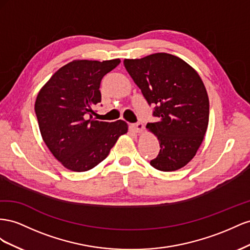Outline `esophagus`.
Here are the masks:
<instances>
[{
	"instance_id": "1",
	"label": "esophagus",
	"mask_w": 250,
	"mask_h": 250,
	"mask_svg": "<svg viewBox=\"0 0 250 250\" xmlns=\"http://www.w3.org/2000/svg\"><path fill=\"white\" fill-rule=\"evenodd\" d=\"M131 129H132V131H133V132L139 134V133H141V132H142V130H144V125L140 124V123H138V124H134V125H131Z\"/></svg>"
}]
</instances>
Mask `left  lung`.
<instances>
[{"label": "left lung", "instance_id": "obj_1", "mask_svg": "<svg viewBox=\"0 0 250 250\" xmlns=\"http://www.w3.org/2000/svg\"><path fill=\"white\" fill-rule=\"evenodd\" d=\"M124 65L148 104H156L158 121L146 129L160 151L149 163L162 172L180 169L194 158L208 130L209 102L201 77L187 62L165 52L125 59Z\"/></svg>", "mask_w": 250, "mask_h": 250}]
</instances>
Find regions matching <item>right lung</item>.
<instances>
[{
	"instance_id": "add662e5",
	"label": "right lung",
	"mask_w": 250,
	"mask_h": 250,
	"mask_svg": "<svg viewBox=\"0 0 250 250\" xmlns=\"http://www.w3.org/2000/svg\"><path fill=\"white\" fill-rule=\"evenodd\" d=\"M120 60H75L60 68L40 90L34 110L42 138L66 168L85 172L106 158L129 126L124 120L93 119L94 105L102 101L103 77Z\"/></svg>"
}]
</instances>
